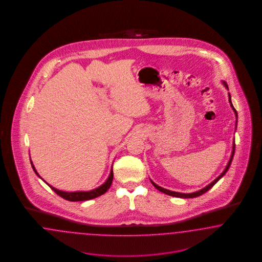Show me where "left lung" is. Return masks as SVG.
I'll list each match as a JSON object with an SVG mask.
<instances>
[{
  "label": "left lung",
  "instance_id": "8db88e82",
  "mask_svg": "<svg viewBox=\"0 0 262 262\" xmlns=\"http://www.w3.org/2000/svg\"><path fill=\"white\" fill-rule=\"evenodd\" d=\"M224 84H225V86L228 88V85H227V83L226 82H224ZM229 101H230V105H231V107H232V110L233 111L235 112V116H236V118H237V112L235 111V108H234V106L232 105V103H231V100H230V94H229ZM236 124H237V120H236ZM235 144L233 142V146H232V152H231V156H230V161H229V163H228V165L227 167L225 168V170L223 171L222 174H220L217 179H215L214 181L212 182L211 183H209L207 186H206L205 188H203V189H201V190L196 191V192H194V193H189V194H184V193H180V192H174V191L168 190V189H164V188H162V187H160L159 186L158 184H156V183H154V182H151L152 183V185L158 189V190L160 191V192H163V193H165L167 195H170V196H173V197H178V198H196V197H198L200 195H202V194H204V193H206V191L209 190L213 185H214L215 183H217L221 178H222L224 174L227 173V171L229 170V168L230 166V163H231V161H232V159H233V156H234V151H235Z\"/></svg>",
  "mask_w": 262,
  "mask_h": 262
}]
</instances>
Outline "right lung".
Masks as SVG:
<instances>
[{
    "instance_id": "obj_1",
    "label": "right lung",
    "mask_w": 262,
    "mask_h": 262,
    "mask_svg": "<svg viewBox=\"0 0 262 262\" xmlns=\"http://www.w3.org/2000/svg\"><path fill=\"white\" fill-rule=\"evenodd\" d=\"M31 163H32L33 171H34L35 174H37L40 178V176L38 174V173L36 172V170H35V168L33 166L32 161H31ZM112 180H113V171H112V169H111V174H110V177H108V179L106 180L105 183L102 184L101 186H99L98 188L94 189V190L86 191V192H85V191L65 192V191L58 190V189H56L55 187H53L52 185L48 184L46 182H45V183H47L52 190L54 191V192H56V194H57L58 196H60L61 198L65 199V200H67V201H70V202H79V201H88V200L97 198V197L103 195L106 191L110 189L111 183H112Z\"/></svg>"
}]
</instances>
